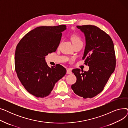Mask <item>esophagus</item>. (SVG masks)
Segmentation results:
<instances>
[{
    "mask_svg": "<svg viewBox=\"0 0 128 128\" xmlns=\"http://www.w3.org/2000/svg\"><path fill=\"white\" fill-rule=\"evenodd\" d=\"M72 69L70 68H68L67 69V71H66V73L68 74H72Z\"/></svg>",
    "mask_w": 128,
    "mask_h": 128,
    "instance_id": "1",
    "label": "esophagus"
}]
</instances>
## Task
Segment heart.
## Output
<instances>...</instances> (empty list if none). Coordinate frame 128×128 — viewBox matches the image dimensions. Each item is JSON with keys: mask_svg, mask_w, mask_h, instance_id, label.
I'll return each instance as SVG.
<instances>
[{"mask_svg": "<svg viewBox=\"0 0 128 128\" xmlns=\"http://www.w3.org/2000/svg\"><path fill=\"white\" fill-rule=\"evenodd\" d=\"M72 41L73 44L77 43V42H82L81 38H80V37H79L78 36H76V35L73 36L72 37Z\"/></svg>", "mask_w": 128, "mask_h": 128, "instance_id": "b5f03b06", "label": "heart"}]
</instances>
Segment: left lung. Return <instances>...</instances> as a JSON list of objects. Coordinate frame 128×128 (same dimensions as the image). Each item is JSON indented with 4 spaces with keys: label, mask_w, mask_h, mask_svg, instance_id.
<instances>
[{
    "label": "left lung",
    "mask_w": 128,
    "mask_h": 128,
    "mask_svg": "<svg viewBox=\"0 0 128 128\" xmlns=\"http://www.w3.org/2000/svg\"><path fill=\"white\" fill-rule=\"evenodd\" d=\"M84 35L86 46L82 59L89 66L88 72L74 69L77 78L72 89L84 98H92L101 92L115 70L116 58L110 37L97 26H77Z\"/></svg>",
    "instance_id": "1"
}]
</instances>
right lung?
I'll return each mask as SVG.
<instances>
[{"instance_id":"add662e5","label":"right lung","mask_w":128,"mask_h":128,"mask_svg":"<svg viewBox=\"0 0 128 128\" xmlns=\"http://www.w3.org/2000/svg\"><path fill=\"white\" fill-rule=\"evenodd\" d=\"M66 25L39 26L27 33L18 44L15 52V69L25 89L37 98L51 93L56 82L66 73L60 64L47 65L45 57L54 52Z\"/></svg>"}]
</instances>
